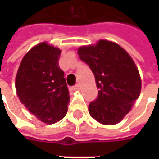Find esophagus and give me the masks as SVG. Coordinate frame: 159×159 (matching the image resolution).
I'll return each instance as SVG.
<instances>
[{
    "label": "esophagus",
    "mask_w": 159,
    "mask_h": 159,
    "mask_svg": "<svg viewBox=\"0 0 159 159\" xmlns=\"http://www.w3.org/2000/svg\"><path fill=\"white\" fill-rule=\"evenodd\" d=\"M74 90H80V85L76 84L75 86H74Z\"/></svg>",
    "instance_id": "1"
}]
</instances>
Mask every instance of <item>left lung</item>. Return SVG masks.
<instances>
[{
  "instance_id": "left-lung-1",
  "label": "left lung",
  "mask_w": 159,
  "mask_h": 159,
  "mask_svg": "<svg viewBox=\"0 0 159 159\" xmlns=\"http://www.w3.org/2000/svg\"><path fill=\"white\" fill-rule=\"evenodd\" d=\"M80 59L95 75L98 98L89 104L92 118L105 125L119 123L141 92L138 69L125 49L109 40L78 48Z\"/></svg>"
}]
</instances>
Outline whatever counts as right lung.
I'll list each match as a JSON object with an SVG mask.
<instances>
[{
  "instance_id": "obj_1",
  "label": "right lung",
  "mask_w": 159,
  "mask_h": 159,
  "mask_svg": "<svg viewBox=\"0 0 159 159\" xmlns=\"http://www.w3.org/2000/svg\"><path fill=\"white\" fill-rule=\"evenodd\" d=\"M61 50L42 42L23 58L16 77L17 97L28 111L52 124L67 113L70 96L64 73L59 66Z\"/></svg>"
}]
</instances>
